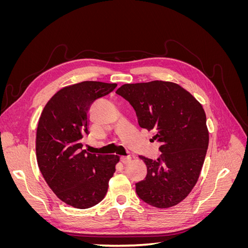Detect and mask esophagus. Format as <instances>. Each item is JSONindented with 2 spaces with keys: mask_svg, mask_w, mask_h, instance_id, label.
<instances>
[{
  "mask_svg": "<svg viewBox=\"0 0 248 248\" xmlns=\"http://www.w3.org/2000/svg\"><path fill=\"white\" fill-rule=\"evenodd\" d=\"M121 161L123 164L129 163L131 161V157L130 156H123V157H121Z\"/></svg>",
  "mask_w": 248,
  "mask_h": 248,
  "instance_id": "esophagus-1",
  "label": "esophagus"
}]
</instances>
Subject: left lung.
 <instances>
[{
  "label": "left lung",
  "instance_id": "8db88e82",
  "mask_svg": "<svg viewBox=\"0 0 248 248\" xmlns=\"http://www.w3.org/2000/svg\"><path fill=\"white\" fill-rule=\"evenodd\" d=\"M116 93L136 110L139 125L153 131L161 155L156 160L140 156L147 176L136 184L141 201L166 209L182 202L197 184L209 145L202 104L175 82L153 80L125 84Z\"/></svg>",
  "mask_w": 248,
  "mask_h": 248
}]
</instances>
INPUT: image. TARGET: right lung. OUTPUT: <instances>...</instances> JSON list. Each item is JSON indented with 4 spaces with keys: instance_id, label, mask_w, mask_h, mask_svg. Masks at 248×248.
I'll return each instance as SVG.
<instances>
[{
    "instance_id": "right-lung-1",
    "label": "right lung",
    "mask_w": 248,
    "mask_h": 248,
    "mask_svg": "<svg viewBox=\"0 0 248 248\" xmlns=\"http://www.w3.org/2000/svg\"><path fill=\"white\" fill-rule=\"evenodd\" d=\"M117 84L81 81L58 91L44 107L36 133V157L41 174L56 196L78 209L91 208L106 197L117 155L82 150L89 134V109Z\"/></svg>"
}]
</instances>
